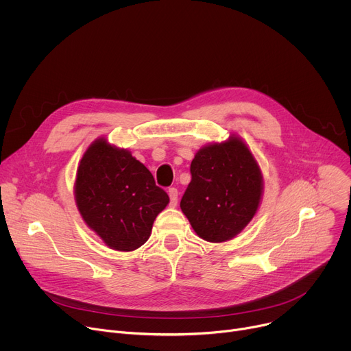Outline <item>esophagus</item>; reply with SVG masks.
<instances>
[{"mask_svg": "<svg viewBox=\"0 0 351 351\" xmlns=\"http://www.w3.org/2000/svg\"><path fill=\"white\" fill-rule=\"evenodd\" d=\"M168 194H169V204H171V207H176V204H178V195H179L178 189L171 187L168 190Z\"/></svg>", "mask_w": 351, "mask_h": 351, "instance_id": "34e87169", "label": "esophagus"}]
</instances>
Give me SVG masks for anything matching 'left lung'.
Wrapping results in <instances>:
<instances>
[{
    "label": "left lung",
    "mask_w": 351,
    "mask_h": 351,
    "mask_svg": "<svg viewBox=\"0 0 351 351\" xmlns=\"http://www.w3.org/2000/svg\"><path fill=\"white\" fill-rule=\"evenodd\" d=\"M190 173L180 208L191 228L211 243L233 239L256 215L264 189L250 148L234 134L204 145L195 153Z\"/></svg>",
    "instance_id": "left-lung-1"
}]
</instances>
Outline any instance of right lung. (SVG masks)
<instances>
[{"label":"right lung","instance_id":"right-lung-1","mask_svg":"<svg viewBox=\"0 0 351 351\" xmlns=\"http://www.w3.org/2000/svg\"><path fill=\"white\" fill-rule=\"evenodd\" d=\"M75 199L86 225L118 252H133L152 234L168 194L130 152L99 137L83 154Z\"/></svg>","mask_w":351,"mask_h":351}]
</instances>
